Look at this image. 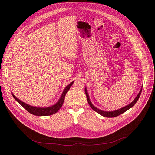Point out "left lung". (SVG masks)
Wrapping results in <instances>:
<instances>
[{
  "mask_svg": "<svg viewBox=\"0 0 155 155\" xmlns=\"http://www.w3.org/2000/svg\"><path fill=\"white\" fill-rule=\"evenodd\" d=\"M141 91H142V89L140 91L139 94L137 95V96L136 97V98H135V100L133 101L131 104H129V105L125 106L124 107H122V108L121 109H119L117 110H116V111H102V110H100L98 108H96V107L95 106H93V104L91 103V100H90L89 99V96H88V92H87V91H86V88H85V94L86 95V98H87V101L89 104L90 106H91L92 107V110H94L95 111H96L97 113H98L99 114L101 115V116H104V117H117L118 116H120V114L124 113L125 111H126L127 110H128L129 109H130L131 107H132L133 106H134L135 103L137 102V100H139V97H140V95H141Z\"/></svg>",
  "mask_w": 155,
  "mask_h": 155,
  "instance_id": "left-lung-1",
  "label": "left lung"
}]
</instances>
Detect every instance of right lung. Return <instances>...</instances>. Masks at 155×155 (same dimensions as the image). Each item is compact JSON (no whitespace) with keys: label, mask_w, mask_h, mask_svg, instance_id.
<instances>
[{"label":"right lung","mask_w":155,"mask_h":155,"mask_svg":"<svg viewBox=\"0 0 155 155\" xmlns=\"http://www.w3.org/2000/svg\"><path fill=\"white\" fill-rule=\"evenodd\" d=\"M73 82H72L71 83H70L69 85L67 86V87L64 88L62 95H61L60 99L59 100V101L57 102L55 105L48 107H38L30 106L28 105V104H26V103L21 102V100H20L18 98H17L16 97L12 94V95L13 96L14 99H15L16 101L24 107V108L26 109L28 112H30V114L34 115V116H50V115H53L54 114H55L59 110V109L61 108L63 104L64 96H65L68 91L70 89L71 86L73 85Z\"/></svg>","instance_id":"1"}]
</instances>
